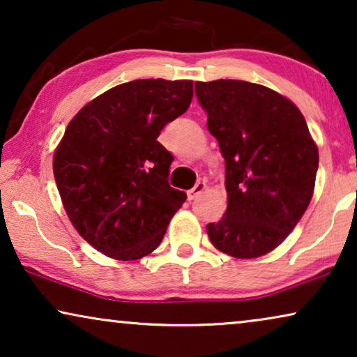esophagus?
Instances as JSON below:
<instances>
[{
	"label": "esophagus",
	"mask_w": 357,
	"mask_h": 357,
	"mask_svg": "<svg viewBox=\"0 0 357 357\" xmlns=\"http://www.w3.org/2000/svg\"><path fill=\"white\" fill-rule=\"evenodd\" d=\"M204 188H206V183H204V182H198L197 185H195V187H193L192 190H188V192H187V197H188L190 202H192V199L197 198L198 195L202 193Z\"/></svg>",
	"instance_id": "34e87169"
}]
</instances>
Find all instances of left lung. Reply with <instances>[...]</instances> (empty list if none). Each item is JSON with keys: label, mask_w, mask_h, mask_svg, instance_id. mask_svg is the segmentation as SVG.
I'll use <instances>...</instances> for the list:
<instances>
[{"label": "left lung", "mask_w": 357, "mask_h": 357, "mask_svg": "<svg viewBox=\"0 0 357 357\" xmlns=\"http://www.w3.org/2000/svg\"><path fill=\"white\" fill-rule=\"evenodd\" d=\"M226 162L227 209L206 226L218 250L257 258L275 250L309 206L319 149L301 110L265 86L195 82Z\"/></svg>", "instance_id": "obj_1"}]
</instances>
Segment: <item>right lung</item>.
Returning <instances> with one entry per match:
<instances>
[{
	"mask_svg": "<svg viewBox=\"0 0 357 357\" xmlns=\"http://www.w3.org/2000/svg\"><path fill=\"white\" fill-rule=\"evenodd\" d=\"M193 81L136 79L82 107L53 155L63 206L86 242L115 260L159 247L187 195L169 185L160 131L188 110Z\"/></svg>",
	"mask_w": 357,
	"mask_h": 357,
	"instance_id": "1",
	"label": "right lung"
}]
</instances>
